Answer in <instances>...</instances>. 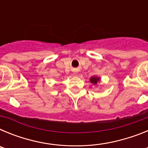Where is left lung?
Instances as JSON below:
<instances>
[{
	"label": "left lung",
	"instance_id": "left-lung-1",
	"mask_svg": "<svg viewBox=\"0 0 148 148\" xmlns=\"http://www.w3.org/2000/svg\"><path fill=\"white\" fill-rule=\"evenodd\" d=\"M100 81V79H99V78H98V77H92V78H90V82L91 83H92L94 84V85H95V84H97L98 82H99Z\"/></svg>",
	"mask_w": 148,
	"mask_h": 148
}]
</instances>
